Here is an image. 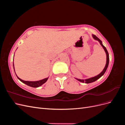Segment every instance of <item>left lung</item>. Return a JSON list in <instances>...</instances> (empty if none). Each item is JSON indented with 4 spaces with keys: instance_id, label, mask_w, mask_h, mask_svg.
Returning a JSON list of instances; mask_svg holds the SVG:
<instances>
[{
    "instance_id": "left-lung-1",
    "label": "left lung",
    "mask_w": 125,
    "mask_h": 125,
    "mask_svg": "<svg viewBox=\"0 0 125 125\" xmlns=\"http://www.w3.org/2000/svg\"><path fill=\"white\" fill-rule=\"evenodd\" d=\"M92 36H93V39L94 40H97V41L99 42L100 44L101 45V46L103 47V48H104V51L106 52V65L105 66V68H104L103 70L99 74H98L97 75H96V76H95V77H94L91 78H89V79H85V80H81V79H78L76 78L77 80L79 81L80 82H83V83L85 82V83H90L93 82L94 81H95L96 80H97V79H99L100 78H101L102 76V75H103L105 73L106 70H107V68L108 66V63H109V54H108V52L106 50V47L104 46L103 44H102V41L99 38H98L97 36H96L95 35H93V34L92 35Z\"/></svg>"
}]
</instances>
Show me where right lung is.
I'll return each instance as SVG.
<instances>
[{
	"label": "right lung",
	"mask_w": 125,
	"mask_h": 125,
	"mask_svg": "<svg viewBox=\"0 0 125 125\" xmlns=\"http://www.w3.org/2000/svg\"><path fill=\"white\" fill-rule=\"evenodd\" d=\"M13 64V68H14V63ZM15 72V71H14ZM17 78H18V79H19V80L22 82L24 83L25 84L28 85L30 86H31V87H33V88H37V87H39L40 86H41L42 84H43L44 83H45V82L47 81V80H48V78H45L44 79H42V80H39V81H24L23 80H22L20 78H19L17 75Z\"/></svg>",
	"instance_id": "right-lung-1"
}]
</instances>
